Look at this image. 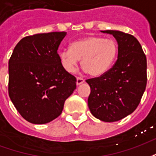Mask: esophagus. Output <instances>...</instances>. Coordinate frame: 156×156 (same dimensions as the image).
Returning <instances> with one entry per match:
<instances>
[{"label": "esophagus", "mask_w": 156, "mask_h": 156, "mask_svg": "<svg viewBox=\"0 0 156 156\" xmlns=\"http://www.w3.org/2000/svg\"><path fill=\"white\" fill-rule=\"evenodd\" d=\"M83 83H84V79L83 78H77V85L82 84Z\"/></svg>", "instance_id": "obj_1"}]
</instances>
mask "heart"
Instances as JSON below:
<instances>
[{
    "mask_svg": "<svg viewBox=\"0 0 156 156\" xmlns=\"http://www.w3.org/2000/svg\"><path fill=\"white\" fill-rule=\"evenodd\" d=\"M118 45L112 39L98 36H88L71 44V48L62 49L58 56L62 67L68 73H73L82 59L85 71L94 77L101 76L109 68L118 55Z\"/></svg>",
    "mask_w": 156,
    "mask_h": 156,
    "instance_id": "obj_1",
    "label": "heart"
}]
</instances>
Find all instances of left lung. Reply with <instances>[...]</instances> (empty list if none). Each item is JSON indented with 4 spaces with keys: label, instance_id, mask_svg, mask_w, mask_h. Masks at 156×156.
<instances>
[{
    "label": "left lung",
    "instance_id": "8db88e82",
    "mask_svg": "<svg viewBox=\"0 0 156 156\" xmlns=\"http://www.w3.org/2000/svg\"><path fill=\"white\" fill-rule=\"evenodd\" d=\"M118 42V59L100 77L87 79L91 93L88 105L91 114L105 122H115L136 109L147 83V61L134 36L107 30Z\"/></svg>",
    "mask_w": 156,
    "mask_h": 156
}]
</instances>
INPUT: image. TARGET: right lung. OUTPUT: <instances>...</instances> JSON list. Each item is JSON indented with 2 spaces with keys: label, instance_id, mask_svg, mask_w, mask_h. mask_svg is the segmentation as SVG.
<instances>
[{
  "label": "right lung",
  "instance_id": "add662e5",
  "mask_svg": "<svg viewBox=\"0 0 156 156\" xmlns=\"http://www.w3.org/2000/svg\"><path fill=\"white\" fill-rule=\"evenodd\" d=\"M66 34L27 36L16 44L9 60V96L19 114L32 124L58 118L76 88V78L63 69L58 53Z\"/></svg>",
  "mask_w": 156,
  "mask_h": 156
}]
</instances>
